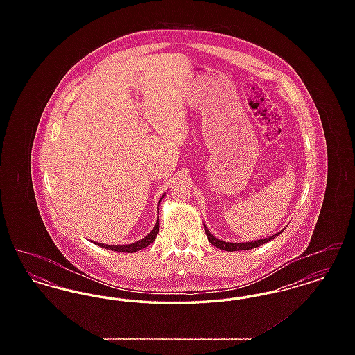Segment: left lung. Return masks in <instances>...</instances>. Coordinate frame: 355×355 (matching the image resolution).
Returning <instances> with one entry per match:
<instances>
[{"instance_id": "left-lung-1", "label": "left lung", "mask_w": 355, "mask_h": 355, "mask_svg": "<svg viewBox=\"0 0 355 355\" xmlns=\"http://www.w3.org/2000/svg\"><path fill=\"white\" fill-rule=\"evenodd\" d=\"M203 227H205L206 236L209 238V242H210L211 245H214L216 248L222 249V250H226V252H238V250H249V249H254V248H258V246H261V245L269 242L272 238H275L278 234L282 233V232H279V233L275 234V236H269V238H263V239H257V241H254V242H243V243H238V242H236V243H232V242H225V241H222V239H218V238L211 236L205 225H203Z\"/></svg>"}]
</instances>
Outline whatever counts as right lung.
<instances>
[{
    "mask_svg": "<svg viewBox=\"0 0 355 355\" xmlns=\"http://www.w3.org/2000/svg\"><path fill=\"white\" fill-rule=\"evenodd\" d=\"M162 200V198H161ZM161 200H159V202H161ZM158 230H159V218L157 220V223H155V226H154V229H153L152 232L148 234V236H145V238H142L141 241H137L135 243H130V245H122V246H113V245H103V243H98V242H94L96 245H98V246H101L103 249H107V250H113V252H122V253H135V252H138V250H141V249H144V248H146V246H149L152 242H154V239H155V236L158 234Z\"/></svg>",
    "mask_w": 355,
    "mask_h": 355,
    "instance_id": "add662e5",
    "label": "right lung"
}]
</instances>
